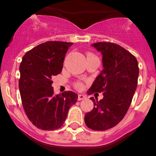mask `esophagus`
<instances>
[{
    "mask_svg": "<svg viewBox=\"0 0 156 156\" xmlns=\"http://www.w3.org/2000/svg\"><path fill=\"white\" fill-rule=\"evenodd\" d=\"M86 98H87V96L84 95V94H79L78 97V100H84V99H86Z\"/></svg>",
    "mask_w": 156,
    "mask_h": 156,
    "instance_id": "1",
    "label": "esophagus"
}]
</instances>
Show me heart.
<instances>
[{"mask_svg": "<svg viewBox=\"0 0 156 156\" xmlns=\"http://www.w3.org/2000/svg\"><path fill=\"white\" fill-rule=\"evenodd\" d=\"M75 87L78 88V89H80V88H81V84H80V83H78V84H75Z\"/></svg>", "mask_w": 156, "mask_h": 156, "instance_id": "1", "label": "heart"}]
</instances>
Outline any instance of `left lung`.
I'll return each mask as SVG.
<instances>
[{
	"label": "left lung",
	"instance_id": "8db88e82",
	"mask_svg": "<svg viewBox=\"0 0 156 156\" xmlns=\"http://www.w3.org/2000/svg\"><path fill=\"white\" fill-rule=\"evenodd\" d=\"M91 46L102 53L103 69L96 78L87 94L103 93V98L84 116L89 128L106 130L123 119L137 87L139 67L136 57L116 44L98 42Z\"/></svg>",
	"mask_w": 156,
	"mask_h": 156
}]
</instances>
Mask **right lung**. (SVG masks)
<instances>
[{"label": "right lung", "instance_id": "add662e5", "mask_svg": "<svg viewBox=\"0 0 156 156\" xmlns=\"http://www.w3.org/2000/svg\"><path fill=\"white\" fill-rule=\"evenodd\" d=\"M72 43L48 41L28 51L20 66V96L25 112L37 128L53 130L62 126L69 108L78 100L72 91L55 95L52 77L62 72Z\"/></svg>", "mask_w": 156, "mask_h": 156}]
</instances>
